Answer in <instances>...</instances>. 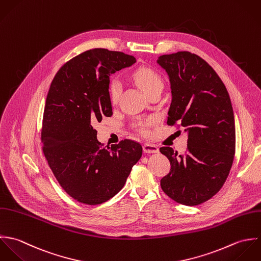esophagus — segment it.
<instances>
[{"label": "esophagus", "instance_id": "esophagus-1", "mask_svg": "<svg viewBox=\"0 0 261 261\" xmlns=\"http://www.w3.org/2000/svg\"><path fill=\"white\" fill-rule=\"evenodd\" d=\"M143 150H144L145 153H156L159 149H158L156 145H154V144L146 143V144L143 145Z\"/></svg>", "mask_w": 261, "mask_h": 261}]
</instances>
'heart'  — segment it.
<instances>
[{"instance_id":"heart-1","label":"heart","mask_w":261,"mask_h":261,"mask_svg":"<svg viewBox=\"0 0 261 261\" xmlns=\"http://www.w3.org/2000/svg\"><path fill=\"white\" fill-rule=\"evenodd\" d=\"M133 80L135 83L141 88V90L147 95L150 96L152 93L156 91H162L163 89V81L161 76L150 67L141 66L137 68L133 74ZM109 98L112 104H117L121 94V85L118 81H112L108 87ZM150 124V121L141 122L140 123V130L145 132L147 125Z\"/></svg>"}]
</instances>
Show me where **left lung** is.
I'll return each mask as SVG.
<instances>
[{
	"instance_id": "1",
	"label": "left lung",
	"mask_w": 261,
	"mask_h": 261,
	"mask_svg": "<svg viewBox=\"0 0 261 261\" xmlns=\"http://www.w3.org/2000/svg\"><path fill=\"white\" fill-rule=\"evenodd\" d=\"M168 74L171 104L167 124L188 132V152L159 150L170 161L161 178L162 191L173 201L197 206L215 196L226 181L235 154V121L227 89L200 56L178 51L158 57Z\"/></svg>"
}]
</instances>
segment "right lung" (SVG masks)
Returning <instances> with one entry per match:
<instances>
[{"label": "right lung", "instance_id": "obj_1", "mask_svg": "<svg viewBox=\"0 0 261 261\" xmlns=\"http://www.w3.org/2000/svg\"><path fill=\"white\" fill-rule=\"evenodd\" d=\"M135 62L132 55L91 49L63 64L50 85L42 149L61 188L80 203L100 205L113 198L142 155V146L130 139L104 146L94 128L113 115L110 75Z\"/></svg>", "mask_w": 261, "mask_h": 261}]
</instances>
